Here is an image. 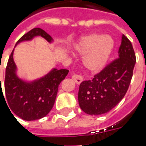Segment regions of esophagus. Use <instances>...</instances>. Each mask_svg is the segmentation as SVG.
I'll return each mask as SVG.
<instances>
[{"label":"esophagus","mask_w":146,"mask_h":146,"mask_svg":"<svg viewBox=\"0 0 146 146\" xmlns=\"http://www.w3.org/2000/svg\"><path fill=\"white\" fill-rule=\"evenodd\" d=\"M72 79L74 80V82L76 83V84H80V83L82 82L83 77L80 75H76V74H74L72 76Z\"/></svg>","instance_id":"obj_1"}]
</instances>
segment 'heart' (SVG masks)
Here are the masks:
<instances>
[{"label": "heart", "mask_w": 146, "mask_h": 146, "mask_svg": "<svg viewBox=\"0 0 146 146\" xmlns=\"http://www.w3.org/2000/svg\"><path fill=\"white\" fill-rule=\"evenodd\" d=\"M114 47L112 37L101 33H92L83 36L75 44L77 54L84 55L83 65L90 73L100 72L107 63Z\"/></svg>", "instance_id": "obj_1"}]
</instances>
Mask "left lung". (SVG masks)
Segmentation results:
<instances>
[{
	"mask_svg": "<svg viewBox=\"0 0 146 146\" xmlns=\"http://www.w3.org/2000/svg\"><path fill=\"white\" fill-rule=\"evenodd\" d=\"M135 62L131 43L123 35L118 58L92 80L80 84L78 102L80 109L87 114L97 116L108 113L115 107L127 93Z\"/></svg>",
	"mask_w": 146,
	"mask_h": 146,
	"instance_id": "obj_1",
	"label": "left lung"
}]
</instances>
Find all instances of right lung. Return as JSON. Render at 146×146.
I'll list each match as a JSON object with an SVG mask.
<instances>
[{
	"label": "right lung",
	"instance_id": "add662e5",
	"mask_svg": "<svg viewBox=\"0 0 146 146\" xmlns=\"http://www.w3.org/2000/svg\"><path fill=\"white\" fill-rule=\"evenodd\" d=\"M36 36H41L48 43L53 42L52 37L44 30L40 28H34L22 36L15 46L21 42L30 41ZM13 54L14 50L9 57L5 71V91L8 104L7 106L10 111L11 110L24 120L31 121L41 119L47 116L53 107L58 85L66 78L69 70L53 68L40 78L31 81L24 80L18 76L17 66L14 62ZM1 92L3 94L1 85Z\"/></svg>",
	"mask_w": 146,
	"mask_h": 146
}]
</instances>
